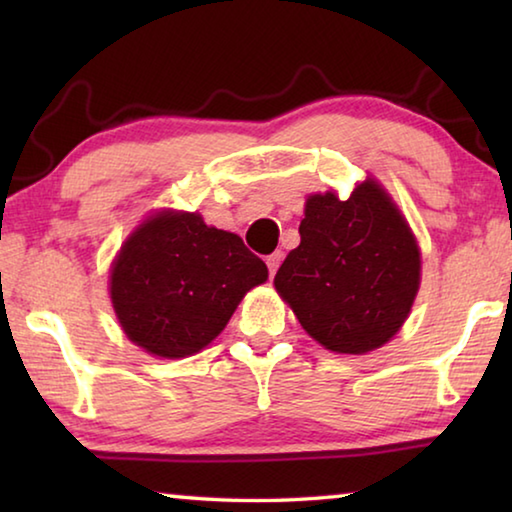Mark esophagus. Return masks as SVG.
Masks as SVG:
<instances>
[{
    "label": "esophagus",
    "mask_w": 512,
    "mask_h": 512,
    "mask_svg": "<svg viewBox=\"0 0 512 512\" xmlns=\"http://www.w3.org/2000/svg\"><path fill=\"white\" fill-rule=\"evenodd\" d=\"M282 259H284V253H282V250H275L273 255H268V257H266L268 273L275 275V273H277V268H280V264H282Z\"/></svg>",
    "instance_id": "obj_1"
}]
</instances>
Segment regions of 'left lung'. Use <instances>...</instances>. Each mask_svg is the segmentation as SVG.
I'll use <instances>...</instances> for the list:
<instances>
[{
	"mask_svg": "<svg viewBox=\"0 0 512 512\" xmlns=\"http://www.w3.org/2000/svg\"><path fill=\"white\" fill-rule=\"evenodd\" d=\"M275 289L305 332L339 354H366L400 332L420 287V248L377 180L341 201L307 198L300 246L275 275Z\"/></svg>",
	"mask_w": 512,
	"mask_h": 512,
	"instance_id": "obj_1",
	"label": "left lung"
}]
</instances>
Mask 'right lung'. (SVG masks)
I'll return each mask as SVG.
<instances>
[{
	"instance_id": "add662e5",
	"label": "right lung",
	"mask_w": 512,
	"mask_h": 512,
	"mask_svg": "<svg viewBox=\"0 0 512 512\" xmlns=\"http://www.w3.org/2000/svg\"><path fill=\"white\" fill-rule=\"evenodd\" d=\"M266 264L241 237L196 212L164 210L137 228L110 271V298L128 339L162 359L201 352L228 325Z\"/></svg>"
}]
</instances>
